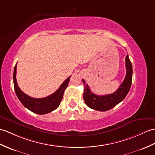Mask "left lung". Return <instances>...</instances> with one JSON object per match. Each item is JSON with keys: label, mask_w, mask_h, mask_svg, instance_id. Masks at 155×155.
I'll use <instances>...</instances> for the list:
<instances>
[{"label": "left lung", "mask_w": 155, "mask_h": 155, "mask_svg": "<svg viewBox=\"0 0 155 155\" xmlns=\"http://www.w3.org/2000/svg\"><path fill=\"white\" fill-rule=\"evenodd\" d=\"M125 67L127 71L124 81L117 91L112 94L104 96L93 94L88 85L86 84L84 80L82 79L84 85L83 98L86 105L93 110L106 111L113 108L117 104L120 103L128 94L132 83V64L128 55L125 57Z\"/></svg>", "instance_id": "1"}]
</instances>
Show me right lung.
I'll use <instances>...</instances> for the list:
<instances>
[{"label": "right lung", "mask_w": 155, "mask_h": 155, "mask_svg": "<svg viewBox=\"0 0 155 155\" xmlns=\"http://www.w3.org/2000/svg\"><path fill=\"white\" fill-rule=\"evenodd\" d=\"M16 64L17 63L14 69V86L16 96L23 106L32 112L41 115L48 114L57 109L63 99L64 91L69 84L71 76L63 82L59 89L53 94L43 98H34L24 94L18 86L16 81Z\"/></svg>", "instance_id": "1"}]
</instances>
